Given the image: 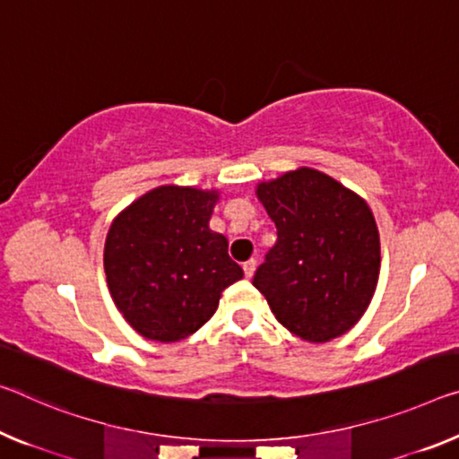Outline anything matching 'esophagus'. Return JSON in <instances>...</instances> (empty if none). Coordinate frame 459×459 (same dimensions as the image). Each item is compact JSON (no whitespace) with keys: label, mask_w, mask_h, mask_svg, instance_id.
I'll return each instance as SVG.
<instances>
[{"label":"esophagus","mask_w":459,"mask_h":459,"mask_svg":"<svg viewBox=\"0 0 459 459\" xmlns=\"http://www.w3.org/2000/svg\"><path fill=\"white\" fill-rule=\"evenodd\" d=\"M254 271H256V260H254V258L246 260V263H244V274H246V279H252Z\"/></svg>","instance_id":"34e87169"}]
</instances>
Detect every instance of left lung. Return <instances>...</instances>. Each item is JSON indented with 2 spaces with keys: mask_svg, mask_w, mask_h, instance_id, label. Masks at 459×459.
<instances>
[{
  "mask_svg": "<svg viewBox=\"0 0 459 459\" xmlns=\"http://www.w3.org/2000/svg\"><path fill=\"white\" fill-rule=\"evenodd\" d=\"M277 244L252 285L289 333L307 342L342 336L369 307L379 279V231L368 201L314 168L258 182Z\"/></svg>",
  "mask_w": 459,
  "mask_h": 459,
  "instance_id": "left-lung-1",
  "label": "left lung"
}]
</instances>
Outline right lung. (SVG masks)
I'll return each mask as SVG.
<instances>
[{
	"instance_id": "obj_1",
	"label": "right lung",
	"mask_w": 459,
	"mask_h": 459,
	"mask_svg": "<svg viewBox=\"0 0 459 459\" xmlns=\"http://www.w3.org/2000/svg\"><path fill=\"white\" fill-rule=\"evenodd\" d=\"M217 201V190L164 185L112 220L104 242L108 291L141 336L185 341L215 314L223 289L244 277L228 238L209 228Z\"/></svg>"
}]
</instances>
